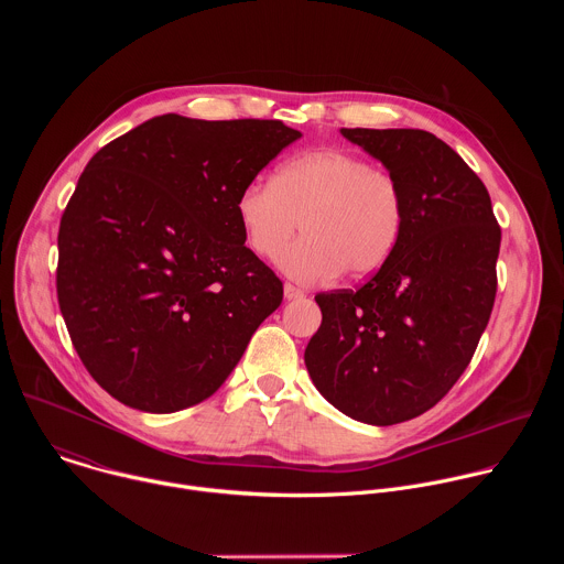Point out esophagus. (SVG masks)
Instances as JSON below:
<instances>
[{"label": "esophagus", "instance_id": "1", "mask_svg": "<svg viewBox=\"0 0 564 564\" xmlns=\"http://www.w3.org/2000/svg\"><path fill=\"white\" fill-rule=\"evenodd\" d=\"M283 292H285V299H288V301H294V299H303V296H305V292H303L301 288L292 285V283H285V285H283Z\"/></svg>", "mask_w": 564, "mask_h": 564}]
</instances>
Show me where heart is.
Returning <instances> with one entry per match:
<instances>
[{
	"instance_id": "b5f03b06",
	"label": "heart",
	"mask_w": 564,
	"mask_h": 564,
	"mask_svg": "<svg viewBox=\"0 0 564 564\" xmlns=\"http://www.w3.org/2000/svg\"><path fill=\"white\" fill-rule=\"evenodd\" d=\"M236 216L250 250L272 259L301 226L306 236L279 257L301 283H326L346 272H379L399 246L406 200L397 178L359 153L312 149L290 158L274 181L240 189Z\"/></svg>"
}]
</instances>
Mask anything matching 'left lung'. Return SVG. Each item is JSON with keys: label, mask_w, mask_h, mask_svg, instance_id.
Masks as SVG:
<instances>
[{"label": "left lung", "mask_w": 564, "mask_h": 564, "mask_svg": "<svg viewBox=\"0 0 564 564\" xmlns=\"http://www.w3.org/2000/svg\"><path fill=\"white\" fill-rule=\"evenodd\" d=\"M404 192L406 225L359 290L316 294L321 328L305 348L316 390L344 415L392 426L453 388L496 301L500 225L464 160L422 129H341Z\"/></svg>", "instance_id": "1"}]
</instances>
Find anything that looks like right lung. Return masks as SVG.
<instances>
[{
	"label": "right lung",
	"instance_id": "right-lung-1",
	"mask_svg": "<svg viewBox=\"0 0 564 564\" xmlns=\"http://www.w3.org/2000/svg\"><path fill=\"white\" fill-rule=\"evenodd\" d=\"M299 138L281 120L167 113L89 160L59 220L57 301L79 359L124 406L200 404L281 305L236 198Z\"/></svg>",
	"mask_w": 564,
	"mask_h": 564
}]
</instances>
